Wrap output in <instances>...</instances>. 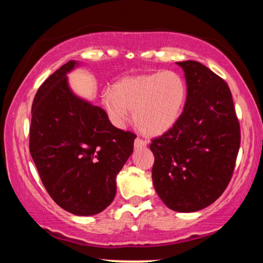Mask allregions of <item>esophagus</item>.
Returning a JSON list of instances; mask_svg holds the SVG:
<instances>
[{"label":"esophagus","instance_id":"1","mask_svg":"<svg viewBox=\"0 0 263 263\" xmlns=\"http://www.w3.org/2000/svg\"><path fill=\"white\" fill-rule=\"evenodd\" d=\"M146 145H147V144H146V141L140 139V138H137V139L135 140V147L136 148H145Z\"/></svg>","mask_w":263,"mask_h":263}]
</instances>
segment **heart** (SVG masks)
Masks as SVG:
<instances>
[{
    "label": "heart",
    "instance_id": "b5f03b06",
    "mask_svg": "<svg viewBox=\"0 0 263 263\" xmlns=\"http://www.w3.org/2000/svg\"><path fill=\"white\" fill-rule=\"evenodd\" d=\"M186 100V84L176 72H154L121 79L103 94L110 121L122 127L133 110L139 131L149 137L162 136L176 125Z\"/></svg>",
    "mask_w": 263,
    "mask_h": 263
}]
</instances>
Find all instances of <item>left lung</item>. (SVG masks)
<instances>
[{"label":"left lung","mask_w":263,"mask_h":263,"mask_svg":"<svg viewBox=\"0 0 263 263\" xmlns=\"http://www.w3.org/2000/svg\"><path fill=\"white\" fill-rule=\"evenodd\" d=\"M183 69L186 101L179 122L152 141V180L162 202L177 212L212 204L232 177L240 147V126L226 82L197 61Z\"/></svg>","instance_id":"left-lung-1"}]
</instances>
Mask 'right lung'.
<instances>
[{"instance_id": "1", "label": "right lung", "mask_w": 263, "mask_h": 263, "mask_svg": "<svg viewBox=\"0 0 263 263\" xmlns=\"http://www.w3.org/2000/svg\"><path fill=\"white\" fill-rule=\"evenodd\" d=\"M80 66L67 62L38 89L30 153L58 205L77 216H94L114 201L116 177L137 136L115 127L101 106L75 94L67 74Z\"/></svg>"}]
</instances>
